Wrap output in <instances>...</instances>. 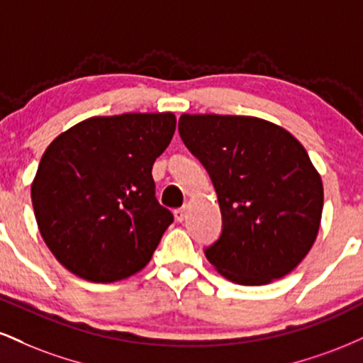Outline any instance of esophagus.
Here are the masks:
<instances>
[{
  "instance_id": "1",
  "label": "esophagus",
  "mask_w": 363,
  "mask_h": 363,
  "mask_svg": "<svg viewBox=\"0 0 363 363\" xmlns=\"http://www.w3.org/2000/svg\"><path fill=\"white\" fill-rule=\"evenodd\" d=\"M174 216H176L179 223H182V221L186 220V208H177L176 211H174Z\"/></svg>"
}]
</instances>
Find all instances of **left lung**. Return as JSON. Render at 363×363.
<instances>
[{
	"label": "left lung",
	"mask_w": 363,
	"mask_h": 363,
	"mask_svg": "<svg viewBox=\"0 0 363 363\" xmlns=\"http://www.w3.org/2000/svg\"><path fill=\"white\" fill-rule=\"evenodd\" d=\"M179 135L220 203L223 230L204 250L209 264L242 286H264L298 267L323 211V182L304 147L255 116L182 115Z\"/></svg>",
	"instance_id": "left-lung-1"
}]
</instances>
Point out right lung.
I'll return each mask as SVG.
<instances>
[{
    "label": "right lung",
    "mask_w": 363,
    "mask_h": 363,
    "mask_svg": "<svg viewBox=\"0 0 363 363\" xmlns=\"http://www.w3.org/2000/svg\"><path fill=\"white\" fill-rule=\"evenodd\" d=\"M174 132L172 113L94 116L47 147L32 203L43 242L65 269L106 284L150 262L174 221L152 177Z\"/></svg>",
    "instance_id": "1"
}]
</instances>
